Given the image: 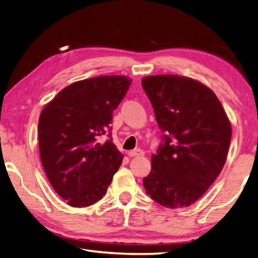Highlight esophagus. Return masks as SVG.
<instances>
[{
	"mask_svg": "<svg viewBox=\"0 0 258 258\" xmlns=\"http://www.w3.org/2000/svg\"><path fill=\"white\" fill-rule=\"evenodd\" d=\"M128 155L131 157H141V156H144V152L142 151L141 149H136L134 151L128 152Z\"/></svg>",
	"mask_w": 258,
	"mask_h": 258,
	"instance_id": "1",
	"label": "esophagus"
}]
</instances>
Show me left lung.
I'll return each instance as SVG.
<instances>
[{"label":"left lung","instance_id":"left-lung-1","mask_svg":"<svg viewBox=\"0 0 258 258\" xmlns=\"http://www.w3.org/2000/svg\"><path fill=\"white\" fill-rule=\"evenodd\" d=\"M142 86L164 133L143 179L146 193L165 207L189 206L222 172L231 123L217 96L199 81L153 75L142 80Z\"/></svg>","mask_w":258,"mask_h":258}]
</instances>
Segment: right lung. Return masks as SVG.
<instances>
[{"instance_id": "add662e5", "label": "right lung", "mask_w": 258, "mask_h": 258, "mask_svg": "<svg viewBox=\"0 0 258 258\" xmlns=\"http://www.w3.org/2000/svg\"><path fill=\"white\" fill-rule=\"evenodd\" d=\"M131 83L117 75L75 82L43 108L38 119L42 165L53 188L71 206L100 201L122 164L111 124Z\"/></svg>"}]
</instances>
